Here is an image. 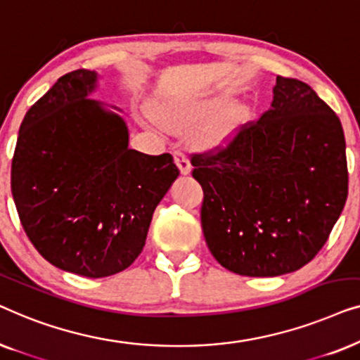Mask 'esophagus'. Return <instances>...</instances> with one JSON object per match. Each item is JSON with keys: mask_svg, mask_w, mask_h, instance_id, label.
I'll use <instances>...</instances> for the list:
<instances>
[{"mask_svg": "<svg viewBox=\"0 0 360 360\" xmlns=\"http://www.w3.org/2000/svg\"><path fill=\"white\" fill-rule=\"evenodd\" d=\"M174 159H175V164L179 165V169H180L181 174H184V175L190 174L191 164H190V160H188V155H186L184 150L175 149L174 150Z\"/></svg>", "mask_w": 360, "mask_h": 360, "instance_id": "esophagus-1", "label": "esophagus"}]
</instances>
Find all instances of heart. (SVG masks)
<instances>
[{
	"instance_id": "heart-1",
	"label": "heart",
	"mask_w": 360,
	"mask_h": 360,
	"mask_svg": "<svg viewBox=\"0 0 360 360\" xmlns=\"http://www.w3.org/2000/svg\"><path fill=\"white\" fill-rule=\"evenodd\" d=\"M221 105V100H193V101H172L159 108L157 115L159 120L170 129H184L193 127L205 121L216 108ZM244 116V108L240 105L228 106L208 120L200 131V141L206 146H218L233 134L240 117Z\"/></svg>"
}]
</instances>
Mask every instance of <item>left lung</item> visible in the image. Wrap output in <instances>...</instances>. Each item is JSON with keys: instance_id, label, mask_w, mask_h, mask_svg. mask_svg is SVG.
<instances>
[{"instance_id": "8db88e82", "label": "left lung", "mask_w": 360, "mask_h": 360, "mask_svg": "<svg viewBox=\"0 0 360 360\" xmlns=\"http://www.w3.org/2000/svg\"><path fill=\"white\" fill-rule=\"evenodd\" d=\"M190 160L203 188L206 244L239 275L302 269L326 244L347 200L341 121L297 78L278 75L269 111Z\"/></svg>"}]
</instances>
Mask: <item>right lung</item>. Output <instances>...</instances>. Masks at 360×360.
Wrapping results in <instances>:
<instances>
[{
	"label": "right lung",
	"instance_id": "obj_1",
	"mask_svg": "<svg viewBox=\"0 0 360 360\" xmlns=\"http://www.w3.org/2000/svg\"><path fill=\"white\" fill-rule=\"evenodd\" d=\"M95 86L85 68L58 78L24 116L11 164L29 240L52 265L88 278L134 262L180 175L170 154L129 149L126 122L88 98Z\"/></svg>",
	"mask_w": 360,
	"mask_h": 360
}]
</instances>
